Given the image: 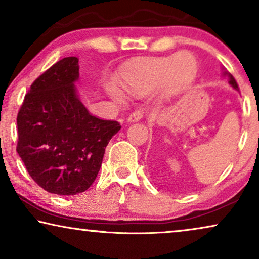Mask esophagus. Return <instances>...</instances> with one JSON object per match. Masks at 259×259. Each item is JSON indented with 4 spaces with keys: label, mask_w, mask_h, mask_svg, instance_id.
Wrapping results in <instances>:
<instances>
[{
    "label": "esophagus",
    "mask_w": 259,
    "mask_h": 259,
    "mask_svg": "<svg viewBox=\"0 0 259 259\" xmlns=\"http://www.w3.org/2000/svg\"><path fill=\"white\" fill-rule=\"evenodd\" d=\"M145 113H147V109L145 108H138L136 111L132 112L128 116V119H127V121L128 122H136V121H139V120L143 118L145 115Z\"/></svg>",
    "instance_id": "34e87169"
}]
</instances>
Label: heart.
Returning <instances> with one entry per match:
<instances>
[{
    "instance_id": "1",
    "label": "heart",
    "mask_w": 259,
    "mask_h": 259,
    "mask_svg": "<svg viewBox=\"0 0 259 259\" xmlns=\"http://www.w3.org/2000/svg\"><path fill=\"white\" fill-rule=\"evenodd\" d=\"M197 74V62L190 53L175 56L143 58L127 62L118 74V82L131 93H145L159 83L161 93L171 97L180 93L192 82ZM109 94L116 101H123L118 88L109 87Z\"/></svg>"
}]
</instances>
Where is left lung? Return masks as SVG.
Masks as SVG:
<instances>
[{
    "mask_svg": "<svg viewBox=\"0 0 259 259\" xmlns=\"http://www.w3.org/2000/svg\"><path fill=\"white\" fill-rule=\"evenodd\" d=\"M224 74H225V75H228V76H229V83L231 84V86H232L233 88H235L236 91H239L238 83H237V81L235 80V77H233V76L231 75V74H229V73H226V72H225Z\"/></svg>",
    "mask_w": 259,
    "mask_h": 259,
    "instance_id": "left-lung-1",
    "label": "left lung"
}]
</instances>
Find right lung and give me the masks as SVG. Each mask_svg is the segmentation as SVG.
Returning a JSON list of instances; mask_svg holds the SVG:
<instances>
[{"label": "right lung", "mask_w": 259, "mask_h": 259, "mask_svg": "<svg viewBox=\"0 0 259 259\" xmlns=\"http://www.w3.org/2000/svg\"><path fill=\"white\" fill-rule=\"evenodd\" d=\"M79 59L63 58L31 83L17 114L16 151L35 183L47 192L73 196L97 178L105 148L121 128L93 116L74 82Z\"/></svg>", "instance_id": "1"}]
</instances>
